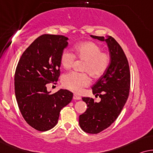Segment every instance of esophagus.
<instances>
[{"label":"esophagus","instance_id":"obj_1","mask_svg":"<svg viewBox=\"0 0 153 153\" xmlns=\"http://www.w3.org/2000/svg\"><path fill=\"white\" fill-rule=\"evenodd\" d=\"M74 100H80L81 98L79 97V96L76 95V94H74Z\"/></svg>","mask_w":153,"mask_h":153}]
</instances>
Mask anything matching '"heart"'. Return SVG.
Returning <instances> with one entry per match:
<instances>
[{"instance_id":"1","label":"heart","mask_w":153,"mask_h":153,"mask_svg":"<svg viewBox=\"0 0 153 153\" xmlns=\"http://www.w3.org/2000/svg\"><path fill=\"white\" fill-rule=\"evenodd\" d=\"M75 55L64 50L60 55V63L65 69L72 67L76 57L84 60L82 71L88 72L94 78L102 76L108 68L110 57L107 53L93 42H85L76 44L74 48ZM62 85L66 89L75 93H79L83 87L90 84V77L86 73L70 72L64 74L62 78Z\"/></svg>"}]
</instances>
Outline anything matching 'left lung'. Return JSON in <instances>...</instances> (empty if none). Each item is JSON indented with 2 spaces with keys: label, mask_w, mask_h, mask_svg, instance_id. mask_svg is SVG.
Returning <instances> with one entry per match:
<instances>
[{
  "label": "left lung",
  "mask_w": 153,
  "mask_h": 153,
  "mask_svg": "<svg viewBox=\"0 0 153 153\" xmlns=\"http://www.w3.org/2000/svg\"><path fill=\"white\" fill-rule=\"evenodd\" d=\"M91 37L107 43L110 63L106 72L92 87V91L101 100L94 102L93 98L83 97L88 108L79 117L82 130L90 134H98L108 128L121 112L130 88V73L128 61L121 47L111 36Z\"/></svg>",
  "instance_id": "left-lung-1"
}]
</instances>
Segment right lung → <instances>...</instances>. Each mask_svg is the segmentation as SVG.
<instances>
[{
    "instance_id": "obj_1",
    "label": "right lung",
    "mask_w": 153,
    "mask_h": 153,
    "mask_svg": "<svg viewBox=\"0 0 153 153\" xmlns=\"http://www.w3.org/2000/svg\"><path fill=\"white\" fill-rule=\"evenodd\" d=\"M63 35L43 34L24 51L14 75L15 96L25 121L36 130L47 131L57 125L61 109L73 93L59 89L51 94L46 84L57 82L60 75V55L68 46Z\"/></svg>"
}]
</instances>
